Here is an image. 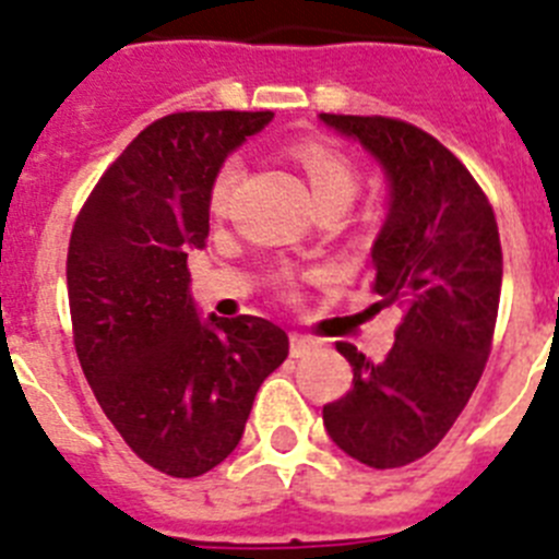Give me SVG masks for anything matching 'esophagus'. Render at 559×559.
Returning <instances> with one entry per match:
<instances>
[{
    "mask_svg": "<svg viewBox=\"0 0 559 559\" xmlns=\"http://www.w3.org/2000/svg\"><path fill=\"white\" fill-rule=\"evenodd\" d=\"M316 347H319V344H316L313 338H308V335L290 333V355H294V358H302L305 353H310V349Z\"/></svg>",
    "mask_w": 559,
    "mask_h": 559,
    "instance_id": "obj_1",
    "label": "esophagus"
}]
</instances>
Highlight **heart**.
<instances>
[{
	"instance_id": "heart-1",
	"label": "heart",
	"mask_w": 559,
	"mask_h": 559,
	"mask_svg": "<svg viewBox=\"0 0 559 559\" xmlns=\"http://www.w3.org/2000/svg\"><path fill=\"white\" fill-rule=\"evenodd\" d=\"M294 156L296 162L302 165L305 176H308L310 190H313V199L319 210L330 204L349 206V201H353L355 192H358L360 176L358 167H355V162L349 159L347 153L338 151V147L330 145V142L305 140L294 147ZM240 179H243V159H240V156H229V159L221 162L210 187L212 210L224 212L226 206H229Z\"/></svg>"
}]
</instances>
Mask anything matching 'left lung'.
<instances>
[{"label": "left lung", "mask_w": 559, "mask_h": 559, "mask_svg": "<svg viewBox=\"0 0 559 559\" xmlns=\"http://www.w3.org/2000/svg\"><path fill=\"white\" fill-rule=\"evenodd\" d=\"M322 120L367 147L392 187L369 276L374 305L403 313L394 347L374 364L338 341L353 389L322 408L341 451L389 471L431 453L481 378L501 299V237L478 181L431 133L394 117Z\"/></svg>", "instance_id": "1"}]
</instances>
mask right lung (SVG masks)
<instances>
[{"label": "right lung", "instance_id": "obj_1", "mask_svg": "<svg viewBox=\"0 0 559 559\" xmlns=\"http://www.w3.org/2000/svg\"><path fill=\"white\" fill-rule=\"evenodd\" d=\"M271 111H179L151 122L78 212L67 254L72 338L126 445L173 478L224 462L288 335L260 316L201 322L187 251L210 235L215 170Z\"/></svg>", "mask_w": 559, "mask_h": 559}]
</instances>
